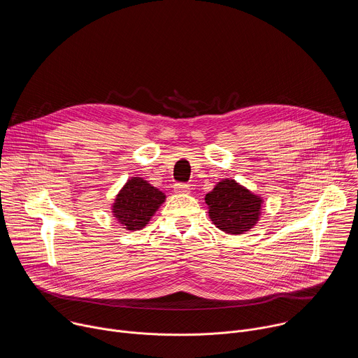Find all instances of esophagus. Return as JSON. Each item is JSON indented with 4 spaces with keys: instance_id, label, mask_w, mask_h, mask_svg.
Here are the masks:
<instances>
[{
    "instance_id": "1",
    "label": "esophagus",
    "mask_w": 358,
    "mask_h": 358,
    "mask_svg": "<svg viewBox=\"0 0 358 358\" xmlns=\"http://www.w3.org/2000/svg\"><path fill=\"white\" fill-rule=\"evenodd\" d=\"M174 191L177 192V194H188L189 192V187L187 185V184H182V182H177V184H174Z\"/></svg>"
}]
</instances>
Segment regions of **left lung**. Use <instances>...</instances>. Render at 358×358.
<instances>
[{"instance_id":"left-lung-1","label":"left lung","mask_w":358,"mask_h":358,"mask_svg":"<svg viewBox=\"0 0 358 358\" xmlns=\"http://www.w3.org/2000/svg\"><path fill=\"white\" fill-rule=\"evenodd\" d=\"M206 202L210 218L217 228L231 235H239L257 225L264 201L235 180L225 178L206 195Z\"/></svg>"}]
</instances>
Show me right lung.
I'll return each instance as SVG.
<instances>
[{"mask_svg": "<svg viewBox=\"0 0 358 358\" xmlns=\"http://www.w3.org/2000/svg\"><path fill=\"white\" fill-rule=\"evenodd\" d=\"M166 201L164 192L140 177H131L116 195L113 217L127 231L143 229Z\"/></svg>", "mask_w": 358, "mask_h": 358, "instance_id": "obj_1", "label": "right lung"}]
</instances>
